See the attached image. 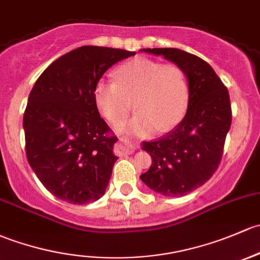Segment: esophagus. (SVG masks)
<instances>
[{
  "label": "esophagus",
  "mask_w": 260,
  "mask_h": 260,
  "mask_svg": "<svg viewBox=\"0 0 260 260\" xmlns=\"http://www.w3.org/2000/svg\"><path fill=\"white\" fill-rule=\"evenodd\" d=\"M135 146H133L132 141L128 138H122L119 139L118 144V151L121 154H131L133 151H135Z\"/></svg>",
  "instance_id": "esophagus-1"
}]
</instances>
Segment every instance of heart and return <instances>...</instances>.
Returning <instances> with one entry per match:
<instances>
[{
	"instance_id": "heart-1",
	"label": "heart",
	"mask_w": 260,
	"mask_h": 260,
	"mask_svg": "<svg viewBox=\"0 0 260 260\" xmlns=\"http://www.w3.org/2000/svg\"><path fill=\"white\" fill-rule=\"evenodd\" d=\"M116 82L100 80L94 87V102L108 122H122L137 109L119 132L148 137L160 131H171L182 122L189 105V82L184 70L176 63L136 57L119 66Z\"/></svg>"
}]
</instances>
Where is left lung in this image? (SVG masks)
<instances>
[{"label":"left lung","mask_w":260,"mask_h":260,"mask_svg":"<svg viewBox=\"0 0 260 260\" xmlns=\"http://www.w3.org/2000/svg\"><path fill=\"white\" fill-rule=\"evenodd\" d=\"M180 66L189 82V105L182 122L165 137L143 142L152 166L141 174L144 184L166 197H182L203 185L222 159L232 124L228 89L210 66L178 48H143Z\"/></svg>","instance_id":"obj_1"}]
</instances>
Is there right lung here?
<instances>
[{
  "label": "right lung",
  "instance_id": "add662e5",
  "mask_svg": "<svg viewBox=\"0 0 260 260\" xmlns=\"http://www.w3.org/2000/svg\"><path fill=\"white\" fill-rule=\"evenodd\" d=\"M136 52L82 46L43 71L28 95L23 116L26 155L46 189L71 204L105 194L116 136L101 118L94 87L106 71Z\"/></svg>",
  "mask_w": 260,
  "mask_h": 260
}]
</instances>
